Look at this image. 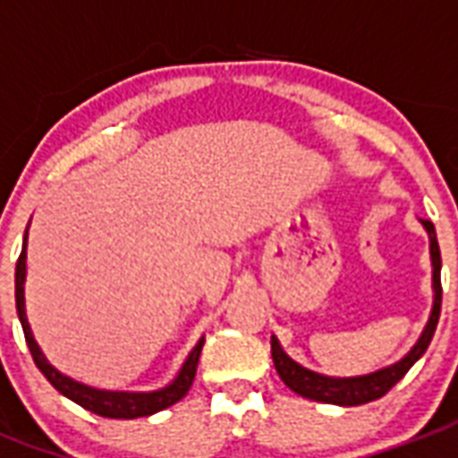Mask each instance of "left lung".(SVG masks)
I'll use <instances>...</instances> for the list:
<instances>
[{"instance_id":"left-lung-1","label":"left lung","mask_w":458,"mask_h":458,"mask_svg":"<svg viewBox=\"0 0 458 458\" xmlns=\"http://www.w3.org/2000/svg\"><path fill=\"white\" fill-rule=\"evenodd\" d=\"M422 225L429 235V255H432V289H435V303H432V313L425 325V330L415 342V347L391 367L378 369L374 374L367 376H350V378H335V376L315 374L310 369L301 367L293 359L281 350L276 337H272V359L276 374L281 381L289 386L291 391L310 398L318 403H333V405H361V403H371L381 398L391 391L393 386L401 381L403 376L408 374V369L418 361L425 352H428L432 335L439 323V313H442V255H439V245H437L435 225L429 220H422Z\"/></svg>"}]
</instances>
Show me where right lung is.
Masks as SVG:
<instances>
[{
    "mask_svg": "<svg viewBox=\"0 0 458 458\" xmlns=\"http://www.w3.org/2000/svg\"><path fill=\"white\" fill-rule=\"evenodd\" d=\"M29 233V230H26ZM23 281H26V238H23V250L16 262V313L21 320L23 337L29 344L30 357L36 361V367L40 369V374L48 378L50 384L55 386V391H60L65 398L74 401L77 405H82L89 412H97L101 418H114V420H133V418H148L152 412H160V410L174 405L182 401L191 384H194L196 367H199V357L203 350V337L199 340L191 354L186 357L184 367L179 369V374L174 376V381L160 391L150 393H128V391H101V388H91L80 381H74L70 376L60 374L55 367H50V361L46 354L40 352L38 342L33 340L30 333V325L26 320V303H23Z\"/></svg>",
    "mask_w": 458,
    "mask_h": 458,
    "instance_id": "1",
    "label": "right lung"
}]
</instances>
